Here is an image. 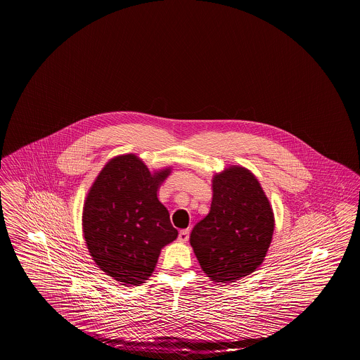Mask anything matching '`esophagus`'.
Listing matches in <instances>:
<instances>
[{
  "label": "esophagus",
  "mask_w": 360,
  "mask_h": 360,
  "mask_svg": "<svg viewBox=\"0 0 360 360\" xmlns=\"http://www.w3.org/2000/svg\"><path fill=\"white\" fill-rule=\"evenodd\" d=\"M189 238V229H184L179 233V241L180 243H187Z\"/></svg>",
  "instance_id": "obj_1"
}]
</instances>
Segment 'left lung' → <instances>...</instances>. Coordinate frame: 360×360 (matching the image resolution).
I'll list each match as a JSON object with an SVG mask.
<instances>
[{"label":"left lung","mask_w":360,"mask_h":360,"mask_svg":"<svg viewBox=\"0 0 360 360\" xmlns=\"http://www.w3.org/2000/svg\"><path fill=\"white\" fill-rule=\"evenodd\" d=\"M207 217L191 233L193 253L215 283H233L263 264L275 229L274 210L257 177L230 165L211 180Z\"/></svg>","instance_id":"1"}]
</instances>
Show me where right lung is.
Returning a JSON list of instances; mask_svg holds the SVG:
<instances>
[{"label": "right lung", "instance_id": "obj_1", "mask_svg": "<svg viewBox=\"0 0 360 360\" xmlns=\"http://www.w3.org/2000/svg\"><path fill=\"white\" fill-rule=\"evenodd\" d=\"M172 168L149 171L133 153L111 158L88 191L82 233L95 264L123 285L152 276L161 249L177 238L157 192Z\"/></svg>", "mask_w": 360, "mask_h": 360}]
</instances>
